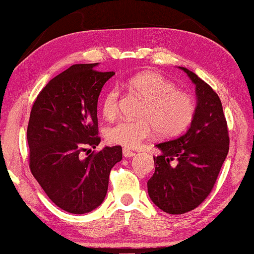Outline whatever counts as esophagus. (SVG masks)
I'll use <instances>...</instances> for the list:
<instances>
[{"label": "esophagus", "mask_w": 254, "mask_h": 254, "mask_svg": "<svg viewBox=\"0 0 254 254\" xmlns=\"http://www.w3.org/2000/svg\"><path fill=\"white\" fill-rule=\"evenodd\" d=\"M123 156L126 157V158H131V157H134L135 153L133 152V151H131V150L124 148L123 149Z\"/></svg>", "instance_id": "1"}]
</instances>
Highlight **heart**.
Segmentation results:
<instances>
[{
  "instance_id": "obj_1",
  "label": "heart",
  "mask_w": 254,
  "mask_h": 254,
  "mask_svg": "<svg viewBox=\"0 0 254 254\" xmlns=\"http://www.w3.org/2000/svg\"><path fill=\"white\" fill-rule=\"evenodd\" d=\"M126 86L142 96L145 103L140 112V120H122L107 130L106 137L111 143L136 148L154 132L165 139H171L186 130L195 117L194 97L179 91L173 81L158 72L147 71L133 76ZM120 102L121 93L114 86L103 97V115L109 120L117 118Z\"/></svg>"
}]
</instances>
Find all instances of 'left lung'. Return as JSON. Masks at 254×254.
Returning a JSON list of instances; mask_svg holds the SVG:
<instances>
[{"label": "left lung", "instance_id": "obj_1", "mask_svg": "<svg viewBox=\"0 0 254 254\" xmlns=\"http://www.w3.org/2000/svg\"><path fill=\"white\" fill-rule=\"evenodd\" d=\"M196 86V114L190 127L176 139L158 143L154 174L148 192L159 208L168 214L195 209L214 187L229 152V128L220 97L195 72L180 67Z\"/></svg>", "mask_w": 254, "mask_h": 254}]
</instances>
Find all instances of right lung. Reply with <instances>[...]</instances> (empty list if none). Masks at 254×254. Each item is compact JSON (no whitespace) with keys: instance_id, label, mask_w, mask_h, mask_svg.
<instances>
[{"instance_id":"1","label":"right lung","mask_w":254,"mask_h":254,"mask_svg":"<svg viewBox=\"0 0 254 254\" xmlns=\"http://www.w3.org/2000/svg\"><path fill=\"white\" fill-rule=\"evenodd\" d=\"M95 66L77 64L51 79L33 103L27 128L33 177L51 201L72 214L102 204L111 169L122 159L121 145L81 156L101 142L97 100L115 74Z\"/></svg>"}]
</instances>
